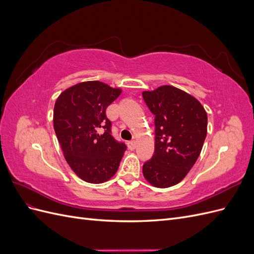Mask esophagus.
I'll return each instance as SVG.
<instances>
[{
	"label": "esophagus",
	"instance_id": "1",
	"mask_svg": "<svg viewBox=\"0 0 254 254\" xmlns=\"http://www.w3.org/2000/svg\"><path fill=\"white\" fill-rule=\"evenodd\" d=\"M127 145H128V148H129L130 150H133V149L135 148V146H136V142H135V141H129V142L127 143Z\"/></svg>",
	"mask_w": 254,
	"mask_h": 254
}]
</instances>
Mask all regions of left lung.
I'll list each match as a JSON object with an SVG mask.
<instances>
[{"instance_id":"8db88e82","label":"left lung","mask_w":254,"mask_h":254,"mask_svg":"<svg viewBox=\"0 0 254 254\" xmlns=\"http://www.w3.org/2000/svg\"><path fill=\"white\" fill-rule=\"evenodd\" d=\"M143 98L155 114V153L143 165L152 187L176 186L200 155L207 132V115L194 96L173 86L144 91Z\"/></svg>"}]
</instances>
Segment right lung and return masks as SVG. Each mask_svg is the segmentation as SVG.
<instances>
[{
	"label": "right lung",
	"instance_id": "obj_1",
	"mask_svg": "<svg viewBox=\"0 0 254 254\" xmlns=\"http://www.w3.org/2000/svg\"><path fill=\"white\" fill-rule=\"evenodd\" d=\"M121 93L102 81H83L64 90L55 103L53 123L58 142L67 164L83 181L104 183L118 172L126 145L111 135L106 109Z\"/></svg>",
	"mask_w": 254,
	"mask_h": 254
}]
</instances>
